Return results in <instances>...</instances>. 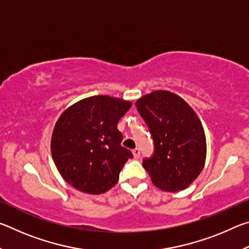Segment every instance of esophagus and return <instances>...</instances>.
<instances>
[{"mask_svg":"<svg viewBox=\"0 0 249 249\" xmlns=\"http://www.w3.org/2000/svg\"><path fill=\"white\" fill-rule=\"evenodd\" d=\"M133 155H134V158L135 159H138L141 157V150L138 148H135L133 149Z\"/></svg>","mask_w":249,"mask_h":249,"instance_id":"esophagus-1","label":"esophagus"}]
</instances>
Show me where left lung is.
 Masks as SVG:
<instances>
[{
    "mask_svg": "<svg viewBox=\"0 0 249 249\" xmlns=\"http://www.w3.org/2000/svg\"><path fill=\"white\" fill-rule=\"evenodd\" d=\"M135 105L155 144L153 157L142 160L151 182L163 191L184 190L205 163L206 140L199 117L182 98L165 90L142 96Z\"/></svg>",
    "mask_w": 249,
    "mask_h": 249,
    "instance_id": "1",
    "label": "left lung"
}]
</instances>
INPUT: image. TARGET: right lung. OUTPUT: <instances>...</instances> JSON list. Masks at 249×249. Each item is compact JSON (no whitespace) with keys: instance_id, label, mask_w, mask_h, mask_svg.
Returning <instances> with one entry per match:
<instances>
[{"instance_id":"1","label":"right lung","mask_w":249,"mask_h":249,"mask_svg":"<svg viewBox=\"0 0 249 249\" xmlns=\"http://www.w3.org/2000/svg\"><path fill=\"white\" fill-rule=\"evenodd\" d=\"M129 101L94 95L62 112L52 136L53 159L59 174L77 190L101 195L117 183L132 151L122 147L117 123Z\"/></svg>"}]
</instances>
